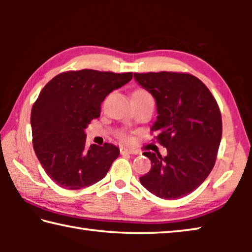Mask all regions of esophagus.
<instances>
[{
    "mask_svg": "<svg viewBox=\"0 0 252 252\" xmlns=\"http://www.w3.org/2000/svg\"><path fill=\"white\" fill-rule=\"evenodd\" d=\"M120 151L122 155H138V151L134 150V149H126V148H121Z\"/></svg>",
    "mask_w": 252,
    "mask_h": 252,
    "instance_id": "34e87169",
    "label": "esophagus"
}]
</instances>
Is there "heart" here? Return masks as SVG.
I'll use <instances>...</instances> for the list:
<instances>
[{
	"label": "heart",
	"mask_w": 252,
	"mask_h": 252,
	"mask_svg": "<svg viewBox=\"0 0 252 252\" xmlns=\"http://www.w3.org/2000/svg\"><path fill=\"white\" fill-rule=\"evenodd\" d=\"M134 93H144V94H148V93H147L146 91H142V90H141V91H136V92H134ZM122 136H123V138H125V135H122Z\"/></svg>",
	"instance_id": "1"
}]
</instances>
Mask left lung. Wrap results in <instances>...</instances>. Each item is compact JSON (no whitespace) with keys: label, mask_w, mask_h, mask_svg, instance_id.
Wrapping results in <instances>:
<instances>
[{"label":"left lung","mask_w":252,"mask_h":252,"mask_svg":"<svg viewBox=\"0 0 252 252\" xmlns=\"http://www.w3.org/2000/svg\"><path fill=\"white\" fill-rule=\"evenodd\" d=\"M157 104V121L151 130L168 155L144 152L151 169L140 178L141 185L161 199H179L206 180L216 163L222 135L218 103L194 75L177 72L134 73Z\"/></svg>","instance_id":"8db88e82"}]
</instances>
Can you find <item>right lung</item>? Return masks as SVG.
<instances>
[{
    "mask_svg": "<svg viewBox=\"0 0 252 252\" xmlns=\"http://www.w3.org/2000/svg\"><path fill=\"white\" fill-rule=\"evenodd\" d=\"M132 79V72L96 70L60 73L42 89L32 106L33 148L48 176L69 190L102 180L120 155L110 143L85 144V129L101 113V103Z\"/></svg>",
    "mask_w": 252,
    "mask_h": 252,
    "instance_id": "right-lung-1",
    "label": "right lung"
}]
</instances>
